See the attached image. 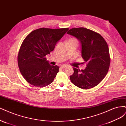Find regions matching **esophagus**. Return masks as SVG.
<instances>
[{
    "instance_id": "1",
    "label": "esophagus",
    "mask_w": 126,
    "mask_h": 126,
    "mask_svg": "<svg viewBox=\"0 0 126 126\" xmlns=\"http://www.w3.org/2000/svg\"><path fill=\"white\" fill-rule=\"evenodd\" d=\"M67 66L66 65H62L61 66V68H65Z\"/></svg>"
}]
</instances>
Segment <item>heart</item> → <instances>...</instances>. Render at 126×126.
<instances>
[{"label": "heart", "instance_id": "heart-1", "mask_svg": "<svg viewBox=\"0 0 126 126\" xmlns=\"http://www.w3.org/2000/svg\"><path fill=\"white\" fill-rule=\"evenodd\" d=\"M68 41H73V42H76L77 43H78V39H77L76 38H75L70 39V40H68Z\"/></svg>", "mask_w": 126, "mask_h": 126}]
</instances>
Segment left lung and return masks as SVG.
Listing matches in <instances>:
<instances>
[{
    "label": "left lung",
    "instance_id": "left-lung-1",
    "mask_svg": "<svg viewBox=\"0 0 126 126\" xmlns=\"http://www.w3.org/2000/svg\"><path fill=\"white\" fill-rule=\"evenodd\" d=\"M67 33L79 40L83 63L86 64L85 70L73 67L74 73L70 76L72 83L85 90L97 86L106 76L110 66L107 42L99 33L83 27L72 28Z\"/></svg>",
    "mask_w": 126,
    "mask_h": 126
}]
</instances>
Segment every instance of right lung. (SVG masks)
I'll use <instances>...</instances> for the list:
<instances>
[{"label":"right lung","instance_id":"add662e5","mask_svg":"<svg viewBox=\"0 0 126 126\" xmlns=\"http://www.w3.org/2000/svg\"><path fill=\"white\" fill-rule=\"evenodd\" d=\"M68 30L41 28L32 31L24 39L18 53V64L28 83L42 87L53 82L59 67L51 65L46 56L54 49Z\"/></svg>","mask_w":126,"mask_h":126}]
</instances>
